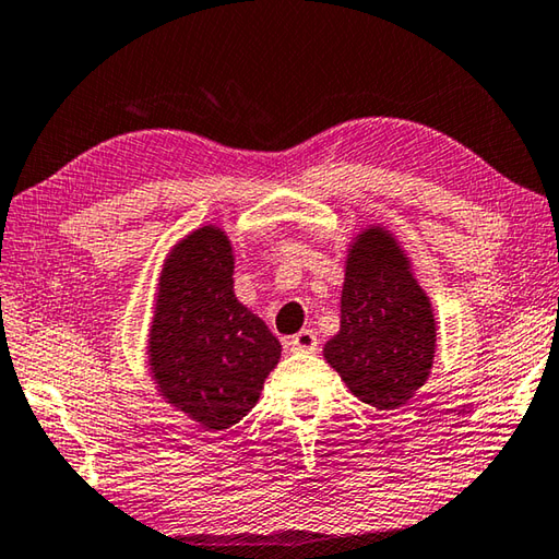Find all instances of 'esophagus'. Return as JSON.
<instances>
[{"label":"esophagus","mask_w":559,"mask_h":559,"mask_svg":"<svg viewBox=\"0 0 559 559\" xmlns=\"http://www.w3.org/2000/svg\"><path fill=\"white\" fill-rule=\"evenodd\" d=\"M318 334H314L312 330H302L298 334H293V337L288 340V347L293 352H314L318 349Z\"/></svg>","instance_id":"obj_1"}]
</instances>
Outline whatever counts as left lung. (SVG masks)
I'll list each match as a JSON object with an SVG mask.
<instances>
[{"label":"left lung","instance_id":"left-lung-1","mask_svg":"<svg viewBox=\"0 0 559 559\" xmlns=\"http://www.w3.org/2000/svg\"><path fill=\"white\" fill-rule=\"evenodd\" d=\"M435 337L430 298L399 241L383 227L361 231L347 257L340 332L324 344V359L359 401L393 411L428 381Z\"/></svg>","mask_w":559,"mask_h":559}]
</instances>
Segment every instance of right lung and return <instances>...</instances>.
<instances>
[{
  "label": "right lung",
  "mask_w": 559,
  "mask_h": 559,
  "mask_svg": "<svg viewBox=\"0 0 559 559\" xmlns=\"http://www.w3.org/2000/svg\"><path fill=\"white\" fill-rule=\"evenodd\" d=\"M225 231L200 227L168 253L158 278L148 367L164 399L207 430H227L257 405L281 359L266 322L235 296Z\"/></svg>",
  "instance_id": "right-lung-1"
}]
</instances>
